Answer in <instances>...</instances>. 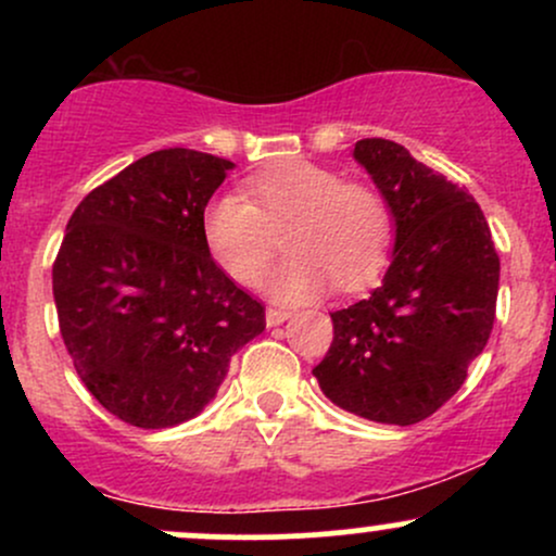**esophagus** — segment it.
<instances>
[{
    "label": "esophagus",
    "mask_w": 556,
    "mask_h": 556,
    "mask_svg": "<svg viewBox=\"0 0 556 556\" xmlns=\"http://www.w3.org/2000/svg\"><path fill=\"white\" fill-rule=\"evenodd\" d=\"M287 318H290V311L269 308L266 311V327H279V324H285Z\"/></svg>",
    "instance_id": "esophagus-1"
}]
</instances>
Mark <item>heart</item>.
<instances>
[{"label":"heart","mask_w":556,"mask_h":556,"mask_svg":"<svg viewBox=\"0 0 556 556\" xmlns=\"http://www.w3.org/2000/svg\"><path fill=\"white\" fill-rule=\"evenodd\" d=\"M245 195H219L203 212V240L229 279L256 285L279 248L290 256L266 277L279 303L327 290H355L376 277L389 248V212L379 193L337 172L285 159L245 180Z\"/></svg>","instance_id":"b5f03b06"}]
</instances>
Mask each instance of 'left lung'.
<instances>
[{
  "instance_id": "8db88e82",
  "label": "left lung",
  "mask_w": 556,
  "mask_h": 556,
  "mask_svg": "<svg viewBox=\"0 0 556 556\" xmlns=\"http://www.w3.org/2000/svg\"><path fill=\"white\" fill-rule=\"evenodd\" d=\"M394 219L392 264L366 300L334 311V340L314 368L342 410L413 426L463 387L486 348L500 256L473 195L384 138L355 143Z\"/></svg>"
}]
</instances>
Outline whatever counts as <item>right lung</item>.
Wrapping results in <instances>:
<instances>
[{"label": "right lung", "mask_w": 556, "mask_h": 556, "mask_svg": "<svg viewBox=\"0 0 556 556\" xmlns=\"http://www.w3.org/2000/svg\"><path fill=\"white\" fill-rule=\"evenodd\" d=\"M229 169L193 149L154 151L67 222L52 269L62 340L99 405L138 429L195 418L266 327L264 305L203 240V212Z\"/></svg>", "instance_id": "add662e5"}]
</instances>
